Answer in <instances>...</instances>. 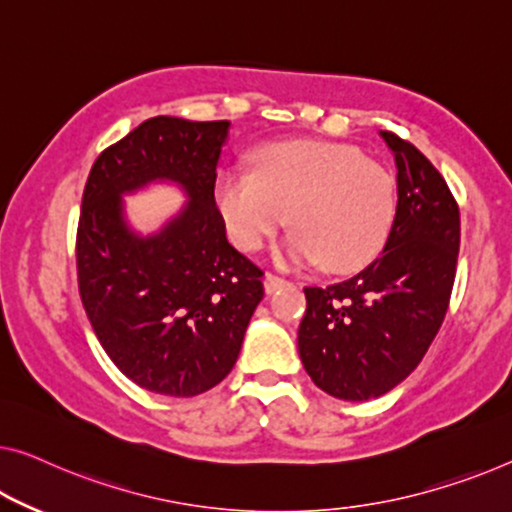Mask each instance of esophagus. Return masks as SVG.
<instances>
[{
  "label": "esophagus",
  "instance_id": "1",
  "mask_svg": "<svg viewBox=\"0 0 512 512\" xmlns=\"http://www.w3.org/2000/svg\"><path fill=\"white\" fill-rule=\"evenodd\" d=\"M285 278L282 276H278V273H266L264 276V287H266V292H276V289H280L282 285H285Z\"/></svg>",
  "mask_w": 512,
  "mask_h": 512
}]
</instances>
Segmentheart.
Segmentation results:
<instances>
[{
    "label": "heart",
    "mask_w": 512,
    "mask_h": 512,
    "mask_svg": "<svg viewBox=\"0 0 512 512\" xmlns=\"http://www.w3.org/2000/svg\"><path fill=\"white\" fill-rule=\"evenodd\" d=\"M255 174L227 167L216 179V204L230 239L259 250L292 218L280 257L356 271L377 257L395 218V179L349 144L294 140L253 154Z\"/></svg>",
    "instance_id": "1"
}]
</instances>
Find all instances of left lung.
Instances as JSON below:
<instances>
[{
  "instance_id": "left-lung-1",
  "label": "left lung",
  "mask_w": 512,
  "mask_h": 512,
  "mask_svg": "<svg viewBox=\"0 0 512 512\" xmlns=\"http://www.w3.org/2000/svg\"><path fill=\"white\" fill-rule=\"evenodd\" d=\"M398 165V209L386 246L354 278L305 287L299 354L333 398H379L423 361L451 301L460 209L414 144L381 131Z\"/></svg>"
}]
</instances>
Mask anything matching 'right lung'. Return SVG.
<instances>
[{
    "label": "right lung",
    "instance_id": "1",
    "mask_svg": "<svg viewBox=\"0 0 512 512\" xmlns=\"http://www.w3.org/2000/svg\"><path fill=\"white\" fill-rule=\"evenodd\" d=\"M227 128L142 121L101 151L82 193L75 264L96 338L128 379L172 398H193L230 375L264 296V271L227 241L213 197ZM154 178L181 182L191 202L140 240L123 223L120 193Z\"/></svg>",
    "mask_w": 512,
    "mask_h": 512
}]
</instances>
